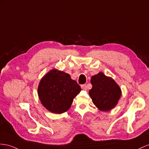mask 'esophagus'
Wrapping results in <instances>:
<instances>
[{"instance_id":"obj_1","label":"esophagus","mask_w":149,"mask_h":149,"mask_svg":"<svg viewBox=\"0 0 149 149\" xmlns=\"http://www.w3.org/2000/svg\"><path fill=\"white\" fill-rule=\"evenodd\" d=\"M81 88L83 90L86 91L87 90V86H86V84H82V85H81Z\"/></svg>"}]
</instances>
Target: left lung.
<instances>
[{"label": "left lung", "instance_id": "left-lung-1", "mask_svg": "<svg viewBox=\"0 0 149 149\" xmlns=\"http://www.w3.org/2000/svg\"><path fill=\"white\" fill-rule=\"evenodd\" d=\"M91 82L93 87L89 94L99 109L108 111L117 104L121 91L113 79L100 72L91 77Z\"/></svg>", "mask_w": 149, "mask_h": 149}]
</instances>
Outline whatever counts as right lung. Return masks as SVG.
Wrapping results in <instances>:
<instances>
[{
    "instance_id": "right-lung-1",
    "label": "right lung",
    "mask_w": 149,
    "mask_h": 149,
    "mask_svg": "<svg viewBox=\"0 0 149 149\" xmlns=\"http://www.w3.org/2000/svg\"><path fill=\"white\" fill-rule=\"evenodd\" d=\"M81 91V87L69 74L53 69L41 80L38 94L46 108L52 113L60 114L70 108L74 98Z\"/></svg>"
}]
</instances>
